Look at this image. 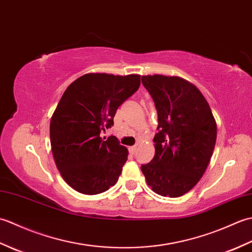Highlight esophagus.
Listing matches in <instances>:
<instances>
[{"label": "esophagus", "instance_id": "34e87169", "mask_svg": "<svg viewBox=\"0 0 252 252\" xmlns=\"http://www.w3.org/2000/svg\"><path fill=\"white\" fill-rule=\"evenodd\" d=\"M136 149H137V147H136V146H132V147H130V148H129V152H130L132 155H134V154H135V152H136Z\"/></svg>", "mask_w": 252, "mask_h": 252}]
</instances>
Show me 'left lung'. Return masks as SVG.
Masks as SVG:
<instances>
[{
	"label": "left lung",
	"instance_id": "8db88e82",
	"mask_svg": "<svg viewBox=\"0 0 252 252\" xmlns=\"http://www.w3.org/2000/svg\"><path fill=\"white\" fill-rule=\"evenodd\" d=\"M156 106L155 156L141 170L158 195L186 194L205 173L217 141V122L208 101L194 84L180 77L143 76Z\"/></svg>",
	"mask_w": 252,
	"mask_h": 252
}]
</instances>
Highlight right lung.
Masks as SVG:
<instances>
[{"label": "right lung", "instance_id": "right-lung-1", "mask_svg": "<svg viewBox=\"0 0 252 252\" xmlns=\"http://www.w3.org/2000/svg\"><path fill=\"white\" fill-rule=\"evenodd\" d=\"M140 74L87 73L63 92L50 125L52 153L63 179L74 190L96 195L114 186L127 159L126 147L101 131L140 88Z\"/></svg>", "mask_w": 252, "mask_h": 252}]
</instances>
